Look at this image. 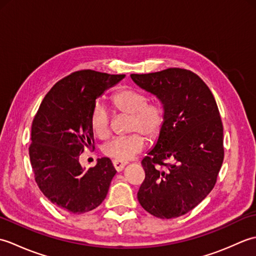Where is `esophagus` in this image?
Returning <instances> with one entry per match:
<instances>
[{"label": "esophagus", "mask_w": 256, "mask_h": 256, "mask_svg": "<svg viewBox=\"0 0 256 256\" xmlns=\"http://www.w3.org/2000/svg\"><path fill=\"white\" fill-rule=\"evenodd\" d=\"M112 164H113V166H114V168H116V170H118V172H121L123 168H124V166L126 165V162H118V160H113L112 162Z\"/></svg>", "instance_id": "34e87169"}]
</instances>
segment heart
Listing matches in <instances>:
<instances>
[{
  "label": "heart",
  "mask_w": 256,
  "mask_h": 256,
  "mask_svg": "<svg viewBox=\"0 0 256 256\" xmlns=\"http://www.w3.org/2000/svg\"><path fill=\"white\" fill-rule=\"evenodd\" d=\"M114 111L130 116L126 136H116L102 146V153L118 162H126L145 148V138L156 140L160 136L166 123L165 106L160 101H150L145 92L124 88L116 91L111 98ZM92 131L96 136L106 138L110 133V114L101 102H96L90 114ZM139 133L138 134L137 132Z\"/></svg>",
  "instance_id": "1"
}]
</instances>
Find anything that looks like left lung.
Instances as JSON below:
<instances>
[{
	"label": "left lung",
	"instance_id": "1",
	"mask_svg": "<svg viewBox=\"0 0 256 256\" xmlns=\"http://www.w3.org/2000/svg\"><path fill=\"white\" fill-rule=\"evenodd\" d=\"M131 78L166 110L164 130L142 160L145 179L138 199L157 218H177L198 206L216 182L224 157L219 108L208 86L190 70L168 68Z\"/></svg>",
	"mask_w": 256,
	"mask_h": 256
}]
</instances>
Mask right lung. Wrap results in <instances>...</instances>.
<instances>
[{"label": "right lung", "instance_id": "1", "mask_svg": "<svg viewBox=\"0 0 256 256\" xmlns=\"http://www.w3.org/2000/svg\"><path fill=\"white\" fill-rule=\"evenodd\" d=\"M125 74L79 70L59 80L42 99L32 123L30 160L35 182L58 208L80 214L106 199L116 175L108 157L84 170L79 156L94 148L90 114L96 99Z\"/></svg>", "mask_w": 256, "mask_h": 256}]
</instances>
